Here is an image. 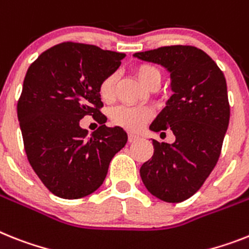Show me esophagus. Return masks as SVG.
Segmentation results:
<instances>
[{"mask_svg": "<svg viewBox=\"0 0 249 249\" xmlns=\"http://www.w3.org/2000/svg\"><path fill=\"white\" fill-rule=\"evenodd\" d=\"M138 135H135V134H133V133H129V135H128V142L129 143H133V142H135L138 139Z\"/></svg>", "mask_w": 249, "mask_h": 249, "instance_id": "1", "label": "esophagus"}]
</instances>
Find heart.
Returning a JSON list of instances; mask_svg holds the SVG:
<instances>
[{
    "label": "heart",
    "instance_id": "heart-1",
    "mask_svg": "<svg viewBox=\"0 0 249 249\" xmlns=\"http://www.w3.org/2000/svg\"><path fill=\"white\" fill-rule=\"evenodd\" d=\"M138 79L141 81L143 86L147 87L153 79H160V73L157 70L156 67L150 66V64H142L138 66L135 70ZM115 83H116V74L111 73L102 79L100 83V95L102 100H110L114 95ZM111 121L115 125L123 126L129 130H138L142 125L150 118V111L148 108L144 107H126V106H120V107L114 108L111 111Z\"/></svg>",
    "mask_w": 249,
    "mask_h": 249
}]
</instances>
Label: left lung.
Segmentation results:
<instances>
[{"label":"left lung","mask_w":249,"mask_h":249,"mask_svg":"<svg viewBox=\"0 0 249 249\" xmlns=\"http://www.w3.org/2000/svg\"><path fill=\"white\" fill-rule=\"evenodd\" d=\"M134 57L170 73L172 95L149 130L164 134L170 129L176 137L172 144L152 141L154 153L141 167L142 181L158 199L181 202L201 187L219 160L231 116L227 81L205 52L190 45L162 47Z\"/></svg>","instance_id":"8db88e82"}]
</instances>
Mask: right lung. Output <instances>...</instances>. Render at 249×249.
Here are the masks:
<instances>
[{"label": "right lung", "mask_w": 249, "mask_h": 249, "mask_svg": "<svg viewBox=\"0 0 249 249\" xmlns=\"http://www.w3.org/2000/svg\"><path fill=\"white\" fill-rule=\"evenodd\" d=\"M124 53L95 45L62 43L41 53L29 67L18 102L25 152L33 170L52 194L81 199L95 192L112 157L128 134L107 128L100 83L118 70ZM89 113L102 126L91 136L79 120Z\"/></svg>", "instance_id": "add662e5"}]
</instances>
